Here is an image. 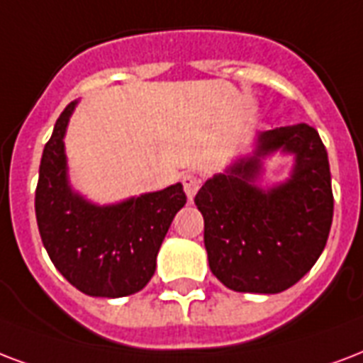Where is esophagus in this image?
Instances as JSON below:
<instances>
[{
  "instance_id": "1",
  "label": "esophagus",
  "mask_w": 363,
  "mask_h": 363,
  "mask_svg": "<svg viewBox=\"0 0 363 363\" xmlns=\"http://www.w3.org/2000/svg\"><path fill=\"white\" fill-rule=\"evenodd\" d=\"M201 184V177L196 175V173H186V175H182V186H184V192H186L188 200L192 201L196 192L200 190Z\"/></svg>"
}]
</instances>
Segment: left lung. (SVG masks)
Instances as JSON below:
<instances>
[{
	"mask_svg": "<svg viewBox=\"0 0 363 363\" xmlns=\"http://www.w3.org/2000/svg\"><path fill=\"white\" fill-rule=\"evenodd\" d=\"M276 151L292 154V175L259 187L262 160ZM194 201L203 215V243L217 280L240 293L286 291L322 255L333 220L322 138L306 123L259 133L255 150L207 179Z\"/></svg>",
	"mask_w": 363,
	"mask_h": 363,
	"instance_id": "obj_1",
	"label": "left lung"
}]
</instances>
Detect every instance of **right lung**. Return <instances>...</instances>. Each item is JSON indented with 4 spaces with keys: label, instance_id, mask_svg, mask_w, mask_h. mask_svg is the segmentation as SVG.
I'll return each instance as SVG.
<instances>
[{
    "label": "right lung",
    "instance_id": "right-lung-1",
    "mask_svg": "<svg viewBox=\"0 0 363 363\" xmlns=\"http://www.w3.org/2000/svg\"><path fill=\"white\" fill-rule=\"evenodd\" d=\"M77 101L55 123L43 148L35 188L41 242L72 286L91 297L118 298L140 291L156 270L157 251L177 211L186 203L181 182L157 192L99 206L68 179L65 135Z\"/></svg>",
    "mask_w": 363,
    "mask_h": 363
}]
</instances>
